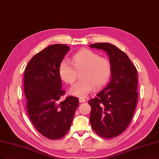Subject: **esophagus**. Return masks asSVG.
Segmentation results:
<instances>
[{"mask_svg":"<svg viewBox=\"0 0 159 159\" xmlns=\"http://www.w3.org/2000/svg\"><path fill=\"white\" fill-rule=\"evenodd\" d=\"M79 101H80V102H84L86 101V100L85 99V98H80V99H79Z\"/></svg>","mask_w":159,"mask_h":159,"instance_id":"obj_1","label":"esophagus"}]
</instances>
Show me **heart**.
<instances>
[{
	"label": "heart",
	"instance_id": "1",
	"mask_svg": "<svg viewBox=\"0 0 159 159\" xmlns=\"http://www.w3.org/2000/svg\"><path fill=\"white\" fill-rule=\"evenodd\" d=\"M58 75L66 84H74L78 74L81 79L70 88L72 95L84 98L94 89L105 86L112 74V64L105 57L88 48H83L75 53L71 63L64 59L58 66Z\"/></svg>",
	"mask_w": 159,
	"mask_h": 159
}]
</instances>
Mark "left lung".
Wrapping results in <instances>:
<instances>
[{
  "label": "left lung",
  "instance_id": "8db88e82",
  "mask_svg": "<svg viewBox=\"0 0 159 159\" xmlns=\"http://www.w3.org/2000/svg\"><path fill=\"white\" fill-rule=\"evenodd\" d=\"M89 46L105 51L112 64L110 81L88 101L93 129L101 138L111 139L124 132L132 121L138 97L137 69L127 54L114 45Z\"/></svg>",
  "mask_w": 159,
  "mask_h": 159
}]
</instances>
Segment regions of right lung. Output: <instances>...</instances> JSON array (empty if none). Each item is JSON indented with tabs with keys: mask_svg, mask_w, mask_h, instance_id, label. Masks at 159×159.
I'll return each mask as SVG.
<instances>
[{
	"mask_svg": "<svg viewBox=\"0 0 159 159\" xmlns=\"http://www.w3.org/2000/svg\"><path fill=\"white\" fill-rule=\"evenodd\" d=\"M69 50L62 44L48 46L33 57L25 70L27 113L35 129L49 139H61L68 133L79 105L78 98L73 96L58 102L66 93L58 66Z\"/></svg>",
	"mask_w": 159,
	"mask_h": 159,
	"instance_id": "add662e5",
	"label": "right lung"
}]
</instances>
